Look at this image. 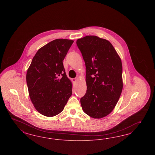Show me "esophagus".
<instances>
[{
    "label": "esophagus",
    "mask_w": 155,
    "mask_h": 155,
    "mask_svg": "<svg viewBox=\"0 0 155 155\" xmlns=\"http://www.w3.org/2000/svg\"><path fill=\"white\" fill-rule=\"evenodd\" d=\"M77 78H73V82H75L77 81Z\"/></svg>",
    "instance_id": "obj_1"
}]
</instances>
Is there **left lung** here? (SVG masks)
Wrapping results in <instances>:
<instances>
[{
    "instance_id": "1",
    "label": "left lung",
    "mask_w": 155,
    "mask_h": 155,
    "mask_svg": "<svg viewBox=\"0 0 155 155\" xmlns=\"http://www.w3.org/2000/svg\"><path fill=\"white\" fill-rule=\"evenodd\" d=\"M86 65V93L81 98L84 113L100 119L111 113L123 89L121 59L108 40L87 36L77 40Z\"/></svg>"
}]
</instances>
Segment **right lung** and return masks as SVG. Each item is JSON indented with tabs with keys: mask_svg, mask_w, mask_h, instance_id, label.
Returning <instances> with one entry per match:
<instances>
[{
	"mask_svg": "<svg viewBox=\"0 0 155 155\" xmlns=\"http://www.w3.org/2000/svg\"><path fill=\"white\" fill-rule=\"evenodd\" d=\"M74 41L56 39L38 50L28 68L26 80L30 99L38 112L56 116L72 94V84L62 61Z\"/></svg>",
	"mask_w": 155,
	"mask_h": 155,
	"instance_id": "right-lung-1",
	"label": "right lung"
}]
</instances>
